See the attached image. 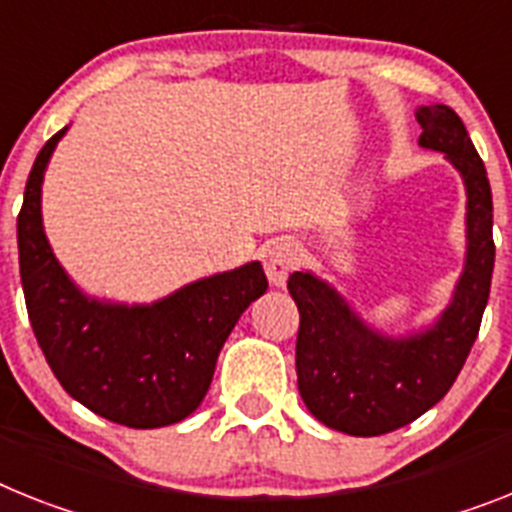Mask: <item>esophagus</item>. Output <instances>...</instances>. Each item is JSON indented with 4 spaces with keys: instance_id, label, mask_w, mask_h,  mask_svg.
<instances>
[{
    "instance_id": "esophagus-1",
    "label": "esophagus",
    "mask_w": 512,
    "mask_h": 512,
    "mask_svg": "<svg viewBox=\"0 0 512 512\" xmlns=\"http://www.w3.org/2000/svg\"><path fill=\"white\" fill-rule=\"evenodd\" d=\"M296 263H299V252H296L294 244L286 242V239L270 242L268 249H265L263 265L265 273H268V281L273 283V286H283L291 270L296 268Z\"/></svg>"
}]
</instances>
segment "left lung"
<instances>
[{
    "label": "left lung",
    "instance_id": "left-lung-1",
    "mask_svg": "<svg viewBox=\"0 0 512 512\" xmlns=\"http://www.w3.org/2000/svg\"><path fill=\"white\" fill-rule=\"evenodd\" d=\"M419 145L445 153L466 187V260L448 307L406 336L372 328L312 270L289 276L299 307L296 377L304 406L325 427L375 437L406 427L445 398L482 325L495 270L492 190L461 117L445 103L416 109Z\"/></svg>",
    "mask_w": 512,
    "mask_h": 512
}]
</instances>
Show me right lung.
<instances>
[{
	"label": "right lung",
	"mask_w": 512,
	"mask_h": 512,
	"mask_svg": "<svg viewBox=\"0 0 512 512\" xmlns=\"http://www.w3.org/2000/svg\"><path fill=\"white\" fill-rule=\"evenodd\" d=\"M64 132L38 153L17 216L30 325L51 372L85 409L132 429L169 427L203 403L223 343L244 309L265 294L268 278L252 260L153 304L85 294L59 265L41 216L46 166Z\"/></svg>",
	"instance_id": "right-lung-1"
}]
</instances>
